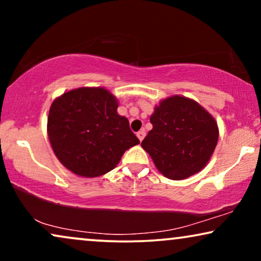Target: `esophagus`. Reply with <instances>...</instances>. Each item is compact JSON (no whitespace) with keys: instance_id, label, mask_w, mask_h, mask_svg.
I'll use <instances>...</instances> for the list:
<instances>
[{"instance_id":"obj_1","label":"esophagus","mask_w":261,"mask_h":261,"mask_svg":"<svg viewBox=\"0 0 261 261\" xmlns=\"http://www.w3.org/2000/svg\"><path fill=\"white\" fill-rule=\"evenodd\" d=\"M145 135H146V132H145V129H141V130H139L138 133H137V137H138V139H139V140H140V141L144 140Z\"/></svg>"}]
</instances>
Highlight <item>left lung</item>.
<instances>
[{"label":"left lung","mask_w":261,"mask_h":261,"mask_svg":"<svg viewBox=\"0 0 261 261\" xmlns=\"http://www.w3.org/2000/svg\"><path fill=\"white\" fill-rule=\"evenodd\" d=\"M153 128L141 142L164 176L180 180L208 164L219 140L214 117L194 99L171 96L151 115Z\"/></svg>","instance_id":"1"}]
</instances>
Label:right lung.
<instances>
[{"mask_svg":"<svg viewBox=\"0 0 261 261\" xmlns=\"http://www.w3.org/2000/svg\"><path fill=\"white\" fill-rule=\"evenodd\" d=\"M117 99L105 88H78L56 98L47 119L52 149L60 163L80 177L112 171L128 148L140 144Z\"/></svg>","mask_w":261,"mask_h":261,"instance_id":"right-lung-1","label":"right lung"}]
</instances>
